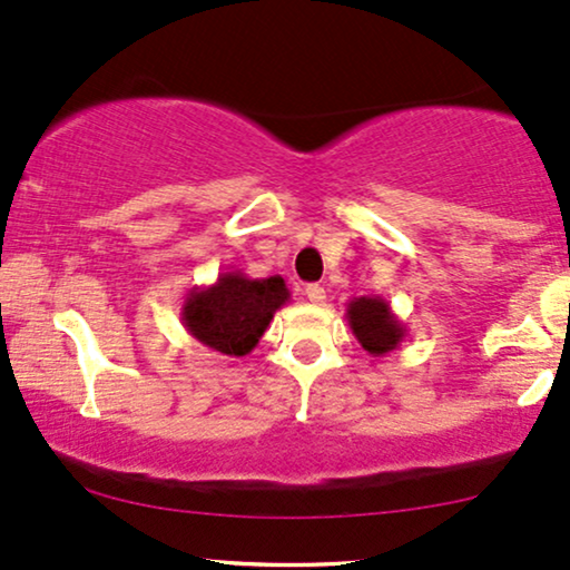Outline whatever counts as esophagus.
<instances>
[{
    "label": "esophagus",
    "instance_id": "obj_1",
    "mask_svg": "<svg viewBox=\"0 0 570 570\" xmlns=\"http://www.w3.org/2000/svg\"><path fill=\"white\" fill-rule=\"evenodd\" d=\"M306 298L311 301V303H316V306H322V303L326 301V291L322 285H306Z\"/></svg>",
    "mask_w": 570,
    "mask_h": 570
}]
</instances>
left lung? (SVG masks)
<instances>
[{
	"instance_id": "1",
	"label": "left lung",
	"mask_w": 570,
	"mask_h": 570,
	"mask_svg": "<svg viewBox=\"0 0 570 570\" xmlns=\"http://www.w3.org/2000/svg\"><path fill=\"white\" fill-rule=\"evenodd\" d=\"M347 324L363 350L373 357H384L402 345L407 326L392 311V303L381 295H361L347 303Z\"/></svg>"
}]
</instances>
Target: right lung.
<instances>
[{"mask_svg":"<svg viewBox=\"0 0 570 570\" xmlns=\"http://www.w3.org/2000/svg\"><path fill=\"white\" fill-rule=\"evenodd\" d=\"M291 301L285 279L223 272L213 285L191 287L181 324L202 345L228 357H244L259 345L279 308Z\"/></svg>","mask_w":570,"mask_h":570,"instance_id":"add662e5","label":"right lung"}]
</instances>
